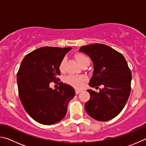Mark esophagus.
I'll return each instance as SVG.
<instances>
[{
    "mask_svg": "<svg viewBox=\"0 0 146 146\" xmlns=\"http://www.w3.org/2000/svg\"><path fill=\"white\" fill-rule=\"evenodd\" d=\"M81 91H82V90H78V89H76V90H75L76 94H78L79 93H80Z\"/></svg>",
    "mask_w": 146,
    "mask_h": 146,
    "instance_id": "esophagus-1",
    "label": "esophagus"
}]
</instances>
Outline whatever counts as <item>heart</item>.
I'll return each mask as SVG.
<instances>
[{
    "label": "heart",
    "mask_w": 146,
    "mask_h": 146,
    "mask_svg": "<svg viewBox=\"0 0 146 146\" xmlns=\"http://www.w3.org/2000/svg\"><path fill=\"white\" fill-rule=\"evenodd\" d=\"M75 56H76V60H77L80 65L82 63H83L84 62H85L86 60H90V59H89V58L87 56L82 55V54H77V55H76ZM65 62H66V58H64L62 60H61L60 65H59V70L60 71L64 70V66H65ZM85 80H86L85 76H80V75H70L66 78V82L76 88H80L82 87L83 85V83Z\"/></svg>",
    "instance_id": "b5f03b06"
}]
</instances>
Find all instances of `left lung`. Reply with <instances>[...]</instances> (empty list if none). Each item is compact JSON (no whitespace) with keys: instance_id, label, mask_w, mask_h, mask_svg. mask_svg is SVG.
<instances>
[{"instance_id":"8db88e82","label":"left lung","mask_w":146,"mask_h":146,"mask_svg":"<svg viewBox=\"0 0 146 146\" xmlns=\"http://www.w3.org/2000/svg\"><path fill=\"white\" fill-rule=\"evenodd\" d=\"M78 51L87 55L93 65L90 87L98 88V93L88 90L90 98L85 104L88 115L98 121L110 120L119 114L129 97L131 72L122 54L102 44L84 46Z\"/></svg>"}]
</instances>
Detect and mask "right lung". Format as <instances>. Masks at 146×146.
Returning a JSON list of instances; mask_svg holds the SVG:
<instances>
[{"label": "right lung", "instance_id": "obj_1", "mask_svg": "<svg viewBox=\"0 0 146 146\" xmlns=\"http://www.w3.org/2000/svg\"><path fill=\"white\" fill-rule=\"evenodd\" d=\"M72 49L42 47L25 56L17 75L19 95L24 110L36 122L51 125L63 119L68 103L75 95L74 88L62 82L58 89L49 87L58 80L59 65Z\"/></svg>", "mask_w": 146, "mask_h": 146}]
</instances>
